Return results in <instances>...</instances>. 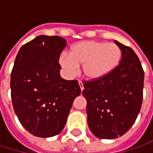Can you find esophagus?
Instances as JSON below:
<instances>
[{"label":"esophagus","mask_w":153,"mask_h":153,"mask_svg":"<svg viewBox=\"0 0 153 153\" xmlns=\"http://www.w3.org/2000/svg\"><path fill=\"white\" fill-rule=\"evenodd\" d=\"M79 88H80V90L82 91L84 89V87H83V83L81 81H79Z\"/></svg>","instance_id":"34e87169"}]
</instances>
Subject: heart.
Here are the masks:
<instances>
[{
    "mask_svg": "<svg viewBox=\"0 0 153 153\" xmlns=\"http://www.w3.org/2000/svg\"><path fill=\"white\" fill-rule=\"evenodd\" d=\"M121 49L115 43L104 42H81L72 47L69 56L61 55L59 63L70 75L81 66L82 74L88 80H97L111 74L120 65Z\"/></svg>",
    "mask_w": 153,
    "mask_h": 153,
    "instance_id": "1",
    "label": "heart"
}]
</instances>
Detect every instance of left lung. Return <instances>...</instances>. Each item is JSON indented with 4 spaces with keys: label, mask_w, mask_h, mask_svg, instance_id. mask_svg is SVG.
I'll return each instance as SVG.
<instances>
[{
    "label": "left lung",
    "mask_w": 153,
    "mask_h": 153,
    "mask_svg": "<svg viewBox=\"0 0 153 153\" xmlns=\"http://www.w3.org/2000/svg\"><path fill=\"white\" fill-rule=\"evenodd\" d=\"M121 49L119 66L106 77L83 81L88 125L94 136L114 139L127 133L135 123L143 103L144 73L130 47L117 41Z\"/></svg>",
    "instance_id": "1"
}]
</instances>
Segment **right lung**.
Here are the masks:
<instances>
[{"mask_svg":"<svg viewBox=\"0 0 153 153\" xmlns=\"http://www.w3.org/2000/svg\"><path fill=\"white\" fill-rule=\"evenodd\" d=\"M66 41L40 35L19 49L10 77L12 105L22 126L38 137L58 135L80 95L76 79L60 76V55Z\"/></svg>","mask_w":153,"mask_h":153,"instance_id":"right-lung-1","label":"right lung"}]
</instances>
